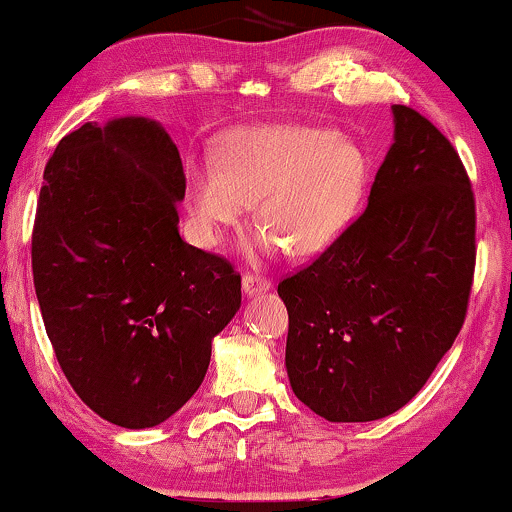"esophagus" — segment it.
Returning a JSON list of instances; mask_svg holds the SVG:
<instances>
[{
  "instance_id": "esophagus-1",
  "label": "esophagus",
  "mask_w": 512,
  "mask_h": 512,
  "mask_svg": "<svg viewBox=\"0 0 512 512\" xmlns=\"http://www.w3.org/2000/svg\"><path fill=\"white\" fill-rule=\"evenodd\" d=\"M272 284L268 282V279L261 277V275H244L242 277V291L244 296H258V293H265L270 291Z\"/></svg>"
}]
</instances>
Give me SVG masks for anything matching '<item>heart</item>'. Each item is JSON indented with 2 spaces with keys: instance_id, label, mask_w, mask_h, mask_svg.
<instances>
[{
  "instance_id": "1",
  "label": "heart",
  "mask_w": 512,
  "mask_h": 512,
  "mask_svg": "<svg viewBox=\"0 0 512 512\" xmlns=\"http://www.w3.org/2000/svg\"><path fill=\"white\" fill-rule=\"evenodd\" d=\"M195 242L216 247L223 226L254 202L261 228L242 244L249 258L326 251L352 223L366 163L352 142L307 125H258L221 137L214 158L191 156L184 167Z\"/></svg>"
}]
</instances>
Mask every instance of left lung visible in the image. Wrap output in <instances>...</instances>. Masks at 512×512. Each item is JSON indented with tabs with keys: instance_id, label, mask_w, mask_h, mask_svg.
Listing matches in <instances>:
<instances>
[{
	"instance_id": "left-lung-1",
	"label": "left lung",
	"mask_w": 512,
	"mask_h": 512,
	"mask_svg": "<svg viewBox=\"0 0 512 512\" xmlns=\"http://www.w3.org/2000/svg\"><path fill=\"white\" fill-rule=\"evenodd\" d=\"M394 142L368 207L312 265L279 282L286 375L328 422H375L424 387L464 324L475 200L436 125L394 104Z\"/></svg>"
}]
</instances>
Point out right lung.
I'll return each instance as SVG.
<instances>
[{
	"label": "right lung",
	"mask_w": 512,
	"mask_h": 512,
	"mask_svg": "<svg viewBox=\"0 0 512 512\" xmlns=\"http://www.w3.org/2000/svg\"><path fill=\"white\" fill-rule=\"evenodd\" d=\"M177 144L146 116L83 123L55 146L32 233L34 289L76 394L123 429L170 419L240 310V275L181 240Z\"/></svg>",
	"instance_id": "right-lung-1"
}]
</instances>
